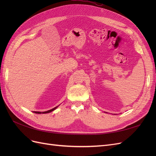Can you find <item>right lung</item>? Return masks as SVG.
I'll use <instances>...</instances> for the list:
<instances>
[{"label":"right lung","instance_id":"obj_1","mask_svg":"<svg viewBox=\"0 0 156 156\" xmlns=\"http://www.w3.org/2000/svg\"><path fill=\"white\" fill-rule=\"evenodd\" d=\"M58 107V106L57 107H55V108H52V109H51V110H49V111H45V112H37V111H34V113H36V114H45V113H49V112H52V111H53L54 110H55L56 108Z\"/></svg>","mask_w":156,"mask_h":156}]
</instances>
